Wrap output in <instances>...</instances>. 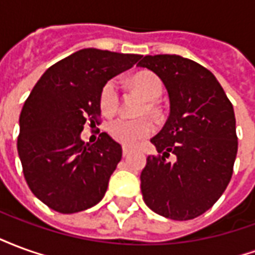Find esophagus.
<instances>
[{
	"label": "esophagus",
	"instance_id": "esophagus-1",
	"mask_svg": "<svg viewBox=\"0 0 255 255\" xmlns=\"http://www.w3.org/2000/svg\"><path fill=\"white\" fill-rule=\"evenodd\" d=\"M131 153H132V150L131 149H128V147H123V155H124V157H128Z\"/></svg>",
	"mask_w": 255,
	"mask_h": 255
}]
</instances>
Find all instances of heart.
Wrapping results in <instances>:
<instances>
[{"label": "heart", "mask_w": 255, "mask_h": 255, "mask_svg": "<svg viewBox=\"0 0 255 255\" xmlns=\"http://www.w3.org/2000/svg\"><path fill=\"white\" fill-rule=\"evenodd\" d=\"M132 87L147 101H157L162 94V82L151 72H139L131 79ZM120 104V84L116 79H109L101 89L100 105L105 116H113ZM153 105L150 104L149 109ZM154 132L153 123L147 119L120 117L109 126V133L116 142L126 147H135Z\"/></svg>", "instance_id": "1"}]
</instances>
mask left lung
Here are the masks:
<instances>
[{
    "mask_svg": "<svg viewBox=\"0 0 255 255\" xmlns=\"http://www.w3.org/2000/svg\"><path fill=\"white\" fill-rule=\"evenodd\" d=\"M147 68L165 86L169 117L151 139L158 154L149 155L140 173L144 203L166 219L184 221L217 202L234 172L238 136L228 97L209 69L176 54L144 56ZM173 154L175 163L166 158Z\"/></svg>",
    "mask_w": 255,
    "mask_h": 255,
    "instance_id": "8db88e82",
    "label": "left lung"
}]
</instances>
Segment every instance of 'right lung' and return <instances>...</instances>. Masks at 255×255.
<instances>
[{
  "instance_id": "1",
  "label": "right lung",
  "mask_w": 255,
  "mask_h": 255,
  "mask_svg": "<svg viewBox=\"0 0 255 255\" xmlns=\"http://www.w3.org/2000/svg\"><path fill=\"white\" fill-rule=\"evenodd\" d=\"M140 57L82 49L49 68L25 100L17 151L30 190L53 210L78 213L105 195L122 146L106 132L84 144L80 132L100 124L102 86Z\"/></svg>"
}]
</instances>
